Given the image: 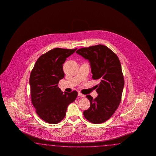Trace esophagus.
Listing matches in <instances>:
<instances>
[{
	"label": "esophagus",
	"instance_id": "34e87169",
	"mask_svg": "<svg viewBox=\"0 0 156 156\" xmlns=\"http://www.w3.org/2000/svg\"><path fill=\"white\" fill-rule=\"evenodd\" d=\"M78 95L79 97H83V98L85 97V95L80 93V92H78Z\"/></svg>",
	"mask_w": 156,
	"mask_h": 156
}]
</instances>
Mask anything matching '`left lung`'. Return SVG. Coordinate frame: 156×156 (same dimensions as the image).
<instances>
[{"instance_id":"1","label":"left lung","mask_w":156,"mask_h":156,"mask_svg":"<svg viewBox=\"0 0 156 156\" xmlns=\"http://www.w3.org/2000/svg\"><path fill=\"white\" fill-rule=\"evenodd\" d=\"M76 52L89 60L93 79L100 82L97 85L98 96L93 99L90 95H86L90 106L83 115L90 122H105L114 113L121 101L124 78L119 58L102 44L81 48Z\"/></svg>"}]
</instances>
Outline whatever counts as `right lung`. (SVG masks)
<instances>
[{
    "label": "right lung",
    "mask_w": 156,
    "mask_h": 156,
    "mask_svg": "<svg viewBox=\"0 0 156 156\" xmlns=\"http://www.w3.org/2000/svg\"><path fill=\"white\" fill-rule=\"evenodd\" d=\"M76 49L53 48L38 58L30 74L31 102L39 117L46 122H61L68 105L77 97L76 91L63 93L58 86L65 76L63 64Z\"/></svg>",
    "instance_id": "right-lung-1"
}]
</instances>
